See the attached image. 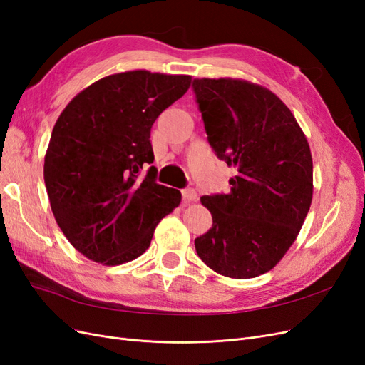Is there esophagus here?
I'll return each instance as SVG.
<instances>
[{
    "label": "esophagus",
    "instance_id": "34e87169",
    "mask_svg": "<svg viewBox=\"0 0 365 365\" xmlns=\"http://www.w3.org/2000/svg\"><path fill=\"white\" fill-rule=\"evenodd\" d=\"M181 195L184 197V201H195L197 197V193L195 189H192V187H187V189L181 190Z\"/></svg>",
    "mask_w": 365,
    "mask_h": 365
}]
</instances>
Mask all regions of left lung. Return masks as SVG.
<instances>
[{"instance_id": "obj_1", "label": "left lung", "mask_w": 365, "mask_h": 365, "mask_svg": "<svg viewBox=\"0 0 365 365\" xmlns=\"http://www.w3.org/2000/svg\"><path fill=\"white\" fill-rule=\"evenodd\" d=\"M207 140L219 160L235 165L228 193L202 196L213 217L195 239L208 268L251 279L280 262L312 202V155L302 128L269 90L239 79L192 83Z\"/></svg>"}]
</instances>
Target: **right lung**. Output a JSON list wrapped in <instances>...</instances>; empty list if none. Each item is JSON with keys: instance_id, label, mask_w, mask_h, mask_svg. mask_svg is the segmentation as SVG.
I'll use <instances>...</instances> for the list:
<instances>
[{"instance_id": "obj_1", "label": "right lung", "mask_w": 365, "mask_h": 365, "mask_svg": "<svg viewBox=\"0 0 365 365\" xmlns=\"http://www.w3.org/2000/svg\"><path fill=\"white\" fill-rule=\"evenodd\" d=\"M190 82L146 70L113 74L85 88L59 115L43 181L54 219L85 257L105 264L137 259L180 205V190L155 180L150 129Z\"/></svg>"}]
</instances>
